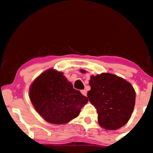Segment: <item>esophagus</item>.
I'll use <instances>...</instances> for the list:
<instances>
[{
  "instance_id": "obj_1",
  "label": "esophagus",
  "mask_w": 153,
  "mask_h": 153,
  "mask_svg": "<svg viewBox=\"0 0 153 153\" xmlns=\"http://www.w3.org/2000/svg\"><path fill=\"white\" fill-rule=\"evenodd\" d=\"M81 93L84 96H87V91H86V90H82V91H81Z\"/></svg>"
}]
</instances>
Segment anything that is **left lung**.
I'll return each mask as SVG.
<instances>
[{
    "label": "left lung",
    "instance_id": "left-lung-1",
    "mask_svg": "<svg viewBox=\"0 0 153 153\" xmlns=\"http://www.w3.org/2000/svg\"><path fill=\"white\" fill-rule=\"evenodd\" d=\"M82 73L85 71L81 70ZM88 97L96 108L99 125L115 130L128 122L135 103V91L129 82L108 73L91 75Z\"/></svg>",
    "mask_w": 153,
    "mask_h": 153
}]
</instances>
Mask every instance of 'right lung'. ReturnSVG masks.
Wrapping results in <instances>:
<instances>
[{"mask_svg": "<svg viewBox=\"0 0 153 153\" xmlns=\"http://www.w3.org/2000/svg\"><path fill=\"white\" fill-rule=\"evenodd\" d=\"M35 109L48 123L66 124L79 115L88 97L73 88L63 73L50 68L35 79L29 89Z\"/></svg>", "mask_w": 153, "mask_h": 153, "instance_id": "obj_1", "label": "right lung"}]
</instances>
